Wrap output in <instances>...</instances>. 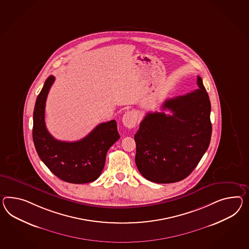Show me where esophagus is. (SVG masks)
I'll return each mask as SVG.
<instances>
[{"instance_id": "esophagus-1", "label": "esophagus", "mask_w": 249, "mask_h": 249, "mask_svg": "<svg viewBox=\"0 0 249 249\" xmlns=\"http://www.w3.org/2000/svg\"><path fill=\"white\" fill-rule=\"evenodd\" d=\"M138 116L134 111H128L124 115H123V124L125 127L134 128L137 124Z\"/></svg>"}]
</instances>
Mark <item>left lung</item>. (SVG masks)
<instances>
[{
	"instance_id": "obj_1",
	"label": "left lung",
	"mask_w": 249,
	"mask_h": 249,
	"mask_svg": "<svg viewBox=\"0 0 249 249\" xmlns=\"http://www.w3.org/2000/svg\"><path fill=\"white\" fill-rule=\"evenodd\" d=\"M198 89L163 103V112L148 113L134 135L135 163L156 183L177 182L198 165L211 142V101L201 77Z\"/></svg>"
}]
</instances>
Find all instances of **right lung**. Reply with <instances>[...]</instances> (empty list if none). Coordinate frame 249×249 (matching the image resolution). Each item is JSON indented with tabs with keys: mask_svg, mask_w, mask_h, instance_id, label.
<instances>
[{
	"mask_svg": "<svg viewBox=\"0 0 249 249\" xmlns=\"http://www.w3.org/2000/svg\"><path fill=\"white\" fill-rule=\"evenodd\" d=\"M55 81L50 76L38 94L33 112L32 137L40 160L57 178L75 184L96 180L105 167L109 148L120 138L115 120L98 124L77 142L55 139L45 124L46 99Z\"/></svg>",
	"mask_w": 249,
	"mask_h": 249,
	"instance_id": "1",
	"label": "right lung"
}]
</instances>
